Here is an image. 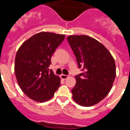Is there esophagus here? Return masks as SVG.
<instances>
[{
    "label": "esophagus",
    "instance_id": "esophagus-1",
    "mask_svg": "<svg viewBox=\"0 0 130 130\" xmlns=\"http://www.w3.org/2000/svg\"><path fill=\"white\" fill-rule=\"evenodd\" d=\"M61 79H67V78H68V77H69V76L68 75H65V74H61Z\"/></svg>",
    "mask_w": 130,
    "mask_h": 130
}]
</instances>
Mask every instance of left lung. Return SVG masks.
<instances>
[{"instance_id": "left-lung-1", "label": "left lung", "mask_w": 130, "mask_h": 130, "mask_svg": "<svg viewBox=\"0 0 130 130\" xmlns=\"http://www.w3.org/2000/svg\"><path fill=\"white\" fill-rule=\"evenodd\" d=\"M82 73L75 76L73 100L79 106H93L107 95L116 76L113 56L102 44L87 36L67 38Z\"/></svg>"}]
</instances>
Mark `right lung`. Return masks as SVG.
Wrapping results in <instances>:
<instances>
[{
  "label": "right lung",
  "instance_id": "obj_1",
  "mask_svg": "<svg viewBox=\"0 0 130 130\" xmlns=\"http://www.w3.org/2000/svg\"><path fill=\"white\" fill-rule=\"evenodd\" d=\"M65 35L40 32L20 46L15 59V74L19 87L30 99L44 102L53 97L60 78L49 69L51 57Z\"/></svg>",
  "mask_w": 130,
  "mask_h": 130
}]
</instances>
